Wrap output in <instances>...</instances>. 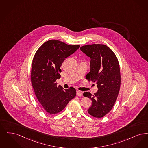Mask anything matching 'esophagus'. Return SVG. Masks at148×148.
Listing matches in <instances>:
<instances>
[{
  "instance_id": "esophagus-1",
  "label": "esophagus",
  "mask_w": 148,
  "mask_h": 148,
  "mask_svg": "<svg viewBox=\"0 0 148 148\" xmlns=\"http://www.w3.org/2000/svg\"><path fill=\"white\" fill-rule=\"evenodd\" d=\"M76 93H77V96H82V92L81 91H79V90H77L76 92Z\"/></svg>"
}]
</instances>
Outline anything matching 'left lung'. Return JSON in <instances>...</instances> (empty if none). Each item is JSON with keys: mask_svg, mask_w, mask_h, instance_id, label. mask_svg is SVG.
<instances>
[{"mask_svg": "<svg viewBox=\"0 0 148 148\" xmlns=\"http://www.w3.org/2000/svg\"><path fill=\"white\" fill-rule=\"evenodd\" d=\"M81 50L90 58V72L86 78L97 84L98 90L93 95L86 92L83 95L90 98L88 109L90 116L102 118L112 109L121 87V72L115 53L106 45H84Z\"/></svg>", "mask_w": 148, "mask_h": 148, "instance_id": "1", "label": "left lung"}]
</instances>
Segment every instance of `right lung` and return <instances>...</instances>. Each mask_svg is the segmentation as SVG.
<instances>
[{
    "label": "right lung",
    "mask_w": 148,
    "mask_h": 148,
    "mask_svg": "<svg viewBox=\"0 0 148 148\" xmlns=\"http://www.w3.org/2000/svg\"><path fill=\"white\" fill-rule=\"evenodd\" d=\"M79 46L51 40L41 45L34 55L31 72L32 87L39 103L49 114L60 112L76 96L73 87L64 90L55 82L61 77L60 67L64 59Z\"/></svg>",
    "instance_id": "right-lung-1"
}]
</instances>
